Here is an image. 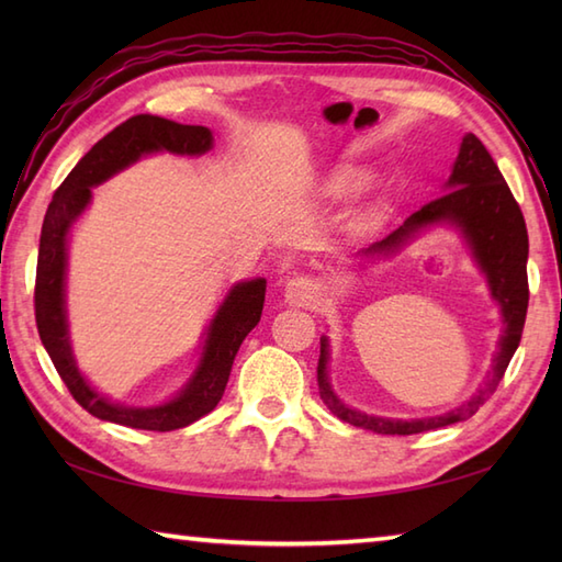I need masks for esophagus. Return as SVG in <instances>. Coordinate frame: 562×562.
Listing matches in <instances>:
<instances>
[{"mask_svg": "<svg viewBox=\"0 0 562 562\" xmlns=\"http://www.w3.org/2000/svg\"><path fill=\"white\" fill-rule=\"evenodd\" d=\"M284 296H288L290 304L304 306L316 300V284L308 278H294L284 284Z\"/></svg>", "mask_w": 562, "mask_h": 562, "instance_id": "1", "label": "esophagus"}]
</instances>
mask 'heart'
Instances as JSON below:
<instances>
[{"mask_svg": "<svg viewBox=\"0 0 562 562\" xmlns=\"http://www.w3.org/2000/svg\"><path fill=\"white\" fill-rule=\"evenodd\" d=\"M364 186H367V176L360 171H352V169L338 171L330 181L333 195H350V193H357V190Z\"/></svg>", "mask_w": 562, "mask_h": 562, "instance_id": "heart-1", "label": "heart"}]
</instances>
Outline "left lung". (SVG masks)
Instances as JSON below:
<instances>
[{
    "label": "left lung",
    "instance_id": "obj_1",
    "mask_svg": "<svg viewBox=\"0 0 562 562\" xmlns=\"http://www.w3.org/2000/svg\"><path fill=\"white\" fill-rule=\"evenodd\" d=\"M445 220L459 224L463 234L469 236L473 254L479 258L483 272L487 274V282H491L493 296L499 302V306H503L505 333L503 340H499V352L495 357L491 379H487V384L479 391V396H473L469 403H463L461 408L447 415L411 423L384 420V417L357 413L336 398V393L330 391L326 376L328 342L324 338L321 340V355L316 367L318 393L321 398H324L326 408L333 415H338L340 420L355 427L374 429L379 435H417L425 432V429L447 427L475 415V411L493 396L499 381H503L512 355L519 348L524 321H527L529 236L519 202L512 195V190L505 183L503 173H499L497 164L493 161L491 151L485 149L483 142L473 133L465 135L461 142V151L457 157V164H453L447 193L429 200L427 205L413 212L411 217L403 222V226H398V229L389 234L386 238H381V241L369 250H372V254H389V250H396L405 238H411V234H415L420 226Z\"/></svg>",
    "mask_w": 562,
    "mask_h": 562
}]
</instances>
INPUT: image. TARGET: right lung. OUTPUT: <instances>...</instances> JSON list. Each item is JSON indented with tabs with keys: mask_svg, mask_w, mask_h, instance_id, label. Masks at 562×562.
<instances>
[{
	"mask_svg": "<svg viewBox=\"0 0 562 562\" xmlns=\"http://www.w3.org/2000/svg\"><path fill=\"white\" fill-rule=\"evenodd\" d=\"M210 147L212 133L207 127L181 125L149 113L133 115L83 154L47 205L41 229L38 268H35V326L71 398L99 420L151 429V432H171V429L200 420L202 415L217 408L229 381L234 357L244 338L258 326L262 302H266V280L236 284L210 324L205 352H202L193 381L181 396L159 408H123L105 401L83 381L71 360L65 324V248L69 224L87 207L91 188L147 151L169 149L176 154H202Z\"/></svg>",
	"mask_w": 562,
	"mask_h": 562,
	"instance_id": "1",
	"label": "right lung"
}]
</instances>
